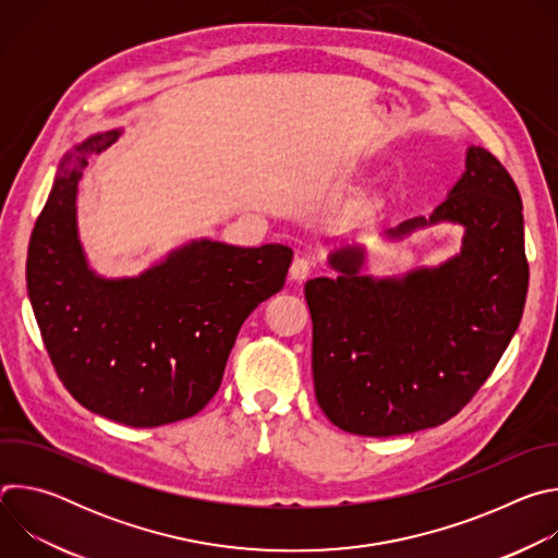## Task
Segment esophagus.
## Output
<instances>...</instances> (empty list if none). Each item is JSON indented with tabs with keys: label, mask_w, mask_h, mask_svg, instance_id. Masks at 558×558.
Returning <instances> with one entry per match:
<instances>
[{
	"label": "esophagus",
	"mask_w": 558,
	"mask_h": 558,
	"mask_svg": "<svg viewBox=\"0 0 558 558\" xmlns=\"http://www.w3.org/2000/svg\"><path fill=\"white\" fill-rule=\"evenodd\" d=\"M311 271H313V260H311V258H304V256H298V258L291 263V269H289L291 280H295V282H302Z\"/></svg>",
	"instance_id": "esophagus-1"
}]
</instances>
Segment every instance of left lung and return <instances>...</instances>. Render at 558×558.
I'll list each match as a JSON object with an SVG mask.
<instances>
[{
	"mask_svg": "<svg viewBox=\"0 0 558 558\" xmlns=\"http://www.w3.org/2000/svg\"><path fill=\"white\" fill-rule=\"evenodd\" d=\"M519 190L484 147L428 216L386 235L437 222L463 227L461 252L402 278L362 276L364 250L329 256L340 274L304 284L313 323L315 400L342 430L392 437L454 417L490 377L525 306L527 260Z\"/></svg>",
	"mask_w": 558,
	"mask_h": 558,
	"instance_id": "8db88e82",
	"label": "left lung"
}]
</instances>
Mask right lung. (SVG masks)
Instances as JSON below:
<instances>
[{
	"instance_id": "add662e5",
	"label": "right lung",
	"mask_w": 558,
	"mask_h": 558,
	"mask_svg": "<svg viewBox=\"0 0 558 558\" xmlns=\"http://www.w3.org/2000/svg\"><path fill=\"white\" fill-rule=\"evenodd\" d=\"M110 130L63 156L35 222L26 282L50 362L74 400L112 422L154 428L187 420L216 395L247 315L284 284V245L192 241L136 278L106 280L76 231V185Z\"/></svg>"
}]
</instances>
